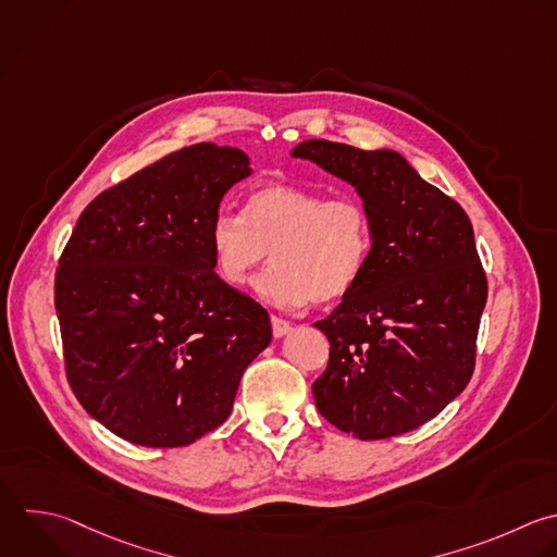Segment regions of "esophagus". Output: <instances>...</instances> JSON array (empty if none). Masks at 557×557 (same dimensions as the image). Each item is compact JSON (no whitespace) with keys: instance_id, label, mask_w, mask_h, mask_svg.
Returning a JSON list of instances; mask_svg holds the SVG:
<instances>
[{"instance_id":"obj_1","label":"esophagus","mask_w":557,"mask_h":557,"mask_svg":"<svg viewBox=\"0 0 557 557\" xmlns=\"http://www.w3.org/2000/svg\"><path fill=\"white\" fill-rule=\"evenodd\" d=\"M289 331H292V324H289L287 320L272 315V333H274V337H283V335H287Z\"/></svg>"}]
</instances>
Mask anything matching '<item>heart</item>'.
I'll return each instance as SVG.
<instances>
[{
  "label": "heart",
  "mask_w": 557,
  "mask_h": 557,
  "mask_svg": "<svg viewBox=\"0 0 557 557\" xmlns=\"http://www.w3.org/2000/svg\"><path fill=\"white\" fill-rule=\"evenodd\" d=\"M218 274L235 287L252 281L272 252L259 294L281 307L333 302L361 278L372 250V222L363 202L329 198L296 185L255 189L244 215L218 213L209 228Z\"/></svg>",
  "instance_id": "obj_1"
}]
</instances>
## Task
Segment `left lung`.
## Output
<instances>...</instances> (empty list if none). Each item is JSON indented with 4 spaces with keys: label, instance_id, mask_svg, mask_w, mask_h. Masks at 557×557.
I'll use <instances>...</instances> for the list:
<instances>
[{
    "label": "left lung",
    "instance_id": "1",
    "mask_svg": "<svg viewBox=\"0 0 557 557\" xmlns=\"http://www.w3.org/2000/svg\"><path fill=\"white\" fill-rule=\"evenodd\" d=\"M292 157L352 185L372 222L357 285L315 322L331 344L318 411L359 440L407 433L468 385L487 281L466 211L394 150L309 139Z\"/></svg>",
    "mask_w": 557,
    "mask_h": 557
}]
</instances>
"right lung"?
I'll return each mask as SVG.
<instances>
[{"label":"right lung","mask_w":557,"mask_h":557,"mask_svg":"<svg viewBox=\"0 0 557 557\" xmlns=\"http://www.w3.org/2000/svg\"><path fill=\"white\" fill-rule=\"evenodd\" d=\"M239 148L196 144L102 191L54 283L67 381L98 422L152 448L187 446L233 409L268 348V311L213 270L209 228L250 176Z\"/></svg>","instance_id":"1"}]
</instances>
